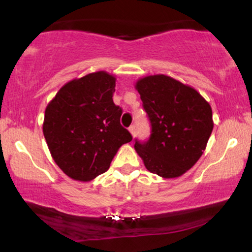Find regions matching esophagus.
I'll return each mask as SVG.
<instances>
[{
    "mask_svg": "<svg viewBox=\"0 0 252 252\" xmlns=\"http://www.w3.org/2000/svg\"><path fill=\"white\" fill-rule=\"evenodd\" d=\"M135 128H136V126H135V125H132V126L129 127V132H130V134H132L133 136L135 135Z\"/></svg>",
    "mask_w": 252,
    "mask_h": 252,
    "instance_id": "obj_1",
    "label": "esophagus"
}]
</instances>
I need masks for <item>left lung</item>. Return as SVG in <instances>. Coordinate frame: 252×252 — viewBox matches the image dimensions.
<instances>
[{
  "instance_id": "1",
  "label": "left lung",
  "mask_w": 252,
  "mask_h": 252,
  "mask_svg": "<svg viewBox=\"0 0 252 252\" xmlns=\"http://www.w3.org/2000/svg\"><path fill=\"white\" fill-rule=\"evenodd\" d=\"M151 124L149 140H135L136 153L151 173L178 178L196 164L213 129L212 110L203 96L164 74L135 85Z\"/></svg>"
}]
</instances>
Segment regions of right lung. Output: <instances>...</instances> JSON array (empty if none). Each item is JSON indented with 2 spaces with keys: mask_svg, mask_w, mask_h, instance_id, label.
Returning a JSON list of instances; mask_svg holds the SVG:
<instances>
[{
  "mask_svg": "<svg viewBox=\"0 0 252 252\" xmlns=\"http://www.w3.org/2000/svg\"><path fill=\"white\" fill-rule=\"evenodd\" d=\"M115 87L113 75L89 73L65 84L47 105L43 135L55 163L73 180L104 173L119 148L133 139L120 125Z\"/></svg>",
  "mask_w": 252,
  "mask_h": 252,
  "instance_id": "obj_1",
  "label": "right lung"
}]
</instances>
